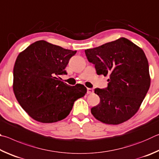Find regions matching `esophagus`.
I'll use <instances>...</instances> for the list:
<instances>
[{"instance_id":"obj_1","label":"esophagus","mask_w":159,"mask_h":159,"mask_svg":"<svg viewBox=\"0 0 159 159\" xmlns=\"http://www.w3.org/2000/svg\"><path fill=\"white\" fill-rule=\"evenodd\" d=\"M93 93V89H91V88L87 89V93L88 94H91V93Z\"/></svg>"}]
</instances>
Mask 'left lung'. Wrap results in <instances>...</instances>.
Here are the masks:
<instances>
[{
  "label": "left lung",
  "mask_w": 159,
  "mask_h": 159,
  "mask_svg": "<svg viewBox=\"0 0 159 159\" xmlns=\"http://www.w3.org/2000/svg\"><path fill=\"white\" fill-rule=\"evenodd\" d=\"M98 75L110 77L107 87L96 88L100 103L91 108L94 117L119 124L138 112L150 87L149 63L143 50L125 38L85 50Z\"/></svg>",
  "instance_id": "left-lung-1"
}]
</instances>
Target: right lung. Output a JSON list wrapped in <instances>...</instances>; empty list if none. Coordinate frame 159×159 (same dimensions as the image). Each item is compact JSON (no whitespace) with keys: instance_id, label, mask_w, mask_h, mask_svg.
Returning <instances> with one entry per match:
<instances>
[{"instance_id":"obj_1","label":"right lung","mask_w":159,"mask_h":159,"mask_svg":"<svg viewBox=\"0 0 159 159\" xmlns=\"http://www.w3.org/2000/svg\"><path fill=\"white\" fill-rule=\"evenodd\" d=\"M77 51L44 40L35 42L18 55L13 69V91L21 107L42 123H54L68 116L75 101L87 93L84 85L61 81L66 67Z\"/></svg>"}]
</instances>
